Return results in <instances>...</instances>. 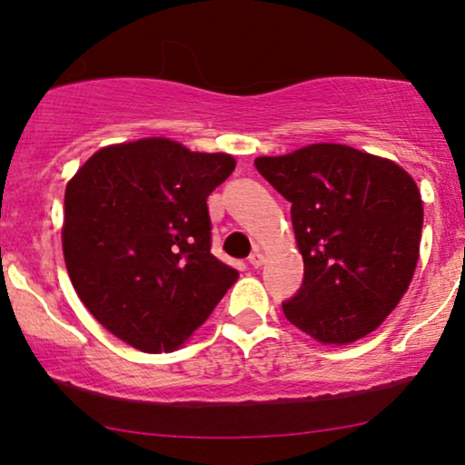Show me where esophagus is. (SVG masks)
<instances>
[{"mask_svg": "<svg viewBox=\"0 0 465 465\" xmlns=\"http://www.w3.org/2000/svg\"><path fill=\"white\" fill-rule=\"evenodd\" d=\"M247 260H250V264L253 266V269H258V266L264 264V256H262V253H260V252H253L252 256L247 258Z\"/></svg>", "mask_w": 465, "mask_h": 465, "instance_id": "1", "label": "esophagus"}]
</instances>
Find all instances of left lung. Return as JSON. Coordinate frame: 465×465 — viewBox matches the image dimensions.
<instances>
[{
	"label": "left lung",
	"mask_w": 465,
	"mask_h": 465,
	"mask_svg": "<svg viewBox=\"0 0 465 465\" xmlns=\"http://www.w3.org/2000/svg\"><path fill=\"white\" fill-rule=\"evenodd\" d=\"M258 173L292 203L302 285L283 315L320 342L372 332L409 290L419 260L423 203L396 163L339 143L260 156Z\"/></svg>",
	"instance_id": "8db88e82"
}]
</instances>
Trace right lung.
<instances>
[{
    "label": "right lung",
    "instance_id": "1",
    "mask_svg": "<svg viewBox=\"0 0 465 465\" xmlns=\"http://www.w3.org/2000/svg\"><path fill=\"white\" fill-rule=\"evenodd\" d=\"M231 154L164 137L99 150L65 188L63 253L101 326L145 353L173 351L212 315L239 272L212 253L207 196Z\"/></svg>",
    "mask_w": 465,
    "mask_h": 465
}]
</instances>
